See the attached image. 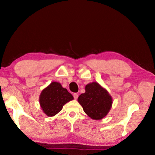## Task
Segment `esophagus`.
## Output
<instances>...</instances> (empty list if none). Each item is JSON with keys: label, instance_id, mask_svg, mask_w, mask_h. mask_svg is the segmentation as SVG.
<instances>
[{"label": "esophagus", "instance_id": "obj_1", "mask_svg": "<svg viewBox=\"0 0 155 155\" xmlns=\"http://www.w3.org/2000/svg\"><path fill=\"white\" fill-rule=\"evenodd\" d=\"M73 97H74V99H77L78 95L77 93H74V94H73Z\"/></svg>", "mask_w": 155, "mask_h": 155}]
</instances>
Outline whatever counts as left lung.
I'll list each match as a JSON object with an SVG mask.
<instances>
[{"label":"left lung","mask_w":155,"mask_h":155,"mask_svg":"<svg viewBox=\"0 0 155 155\" xmlns=\"http://www.w3.org/2000/svg\"><path fill=\"white\" fill-rule=\"evenodd\" d=\"M84 113L93 120H101L109 113L113 98L107 89L97 82L85 86V93L78 98Z\"/></svg>","instance_id":"8db88e82"}]
</instances>
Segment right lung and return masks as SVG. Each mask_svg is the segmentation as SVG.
<instances>
[{
  "label": "right lung",
  "mask_w": 155,
  "mask_h": 155,
  "mask_svg": "<svg viewBox=\"0 0 155 155\" xmlns=\"http://www.w3.org/2000/svg\"><path fill=\"white\" fill-rule=\"evenodd\" d=\"M73 99L72 95L60 83L52 82L42 91L39 103L47 116L53 117L62 110L66 103Z\"/></svg>",
  "instance_id": "right-lung-1"
}]
</instances>
